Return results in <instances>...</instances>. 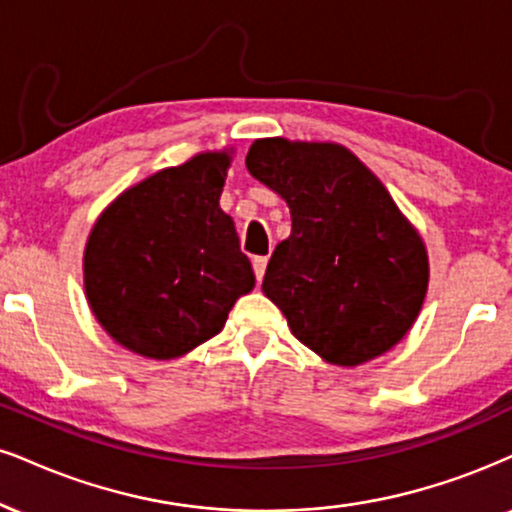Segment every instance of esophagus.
I'll return each mask as SVG.
<instances>
[{
    "label": "esophagus",
    "mask_w": 512,
    "mask_h": 512,
    "mask_svg": "<svg viewBox=\"0 0 512 512\" xmlns=\"http://www.w3.org/2000/svg\"><path fill=\"white\" fill-rule=\"evenodd\" d=\"M251 266H254V273H256V280L261 282L263 275H266V266H268V258L266 256H254V261H251Z\"/></svg>",
    "instance_id": "34e87169"
}]
</instances>
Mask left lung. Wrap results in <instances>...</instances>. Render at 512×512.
<instances>
[{"instance_id":"1","label":"left lung","mask_w":512,"mask_h":512,"mask_svg":"<svg viewBox=\"0 0 512 512\" xmlns=\"http://www.w3.org/2000/svg\"><path fill=\"white\" fill-rule=\"evenodd\" d=\"M246 168L292 213L263 292L294 337L334 365H361L399 344L418 318L430 268L382 182L339 144L282 137L251 144Z\"/></svg>"}]
</instances>
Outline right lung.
I'll return each mask as SVG.
<instances>
[{
	"label": "right lung",
	"instance_id": "add662e5",
	"mask_svg": "<svg viewBox=\"0 0 512 512\" xmlns=\"http://www.w3.org/2000/svg\"><path fill=\"white\" fill-rule=\"evenodd\" d=\"M230 156L199 154L130 187L85 249L92 313L125 349L178 358L216 337L256 277L220 211Z\"/></svg>",
	"mask_w": 512,
	"mask_h": 512
}]
</instances>
